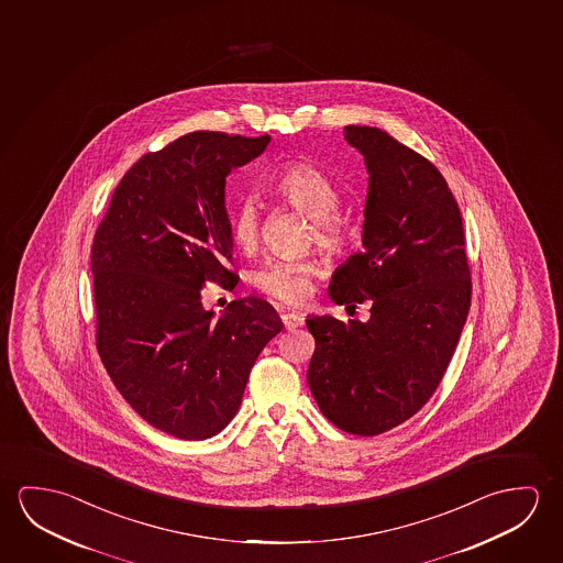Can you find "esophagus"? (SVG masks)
I'll return each mask as SVG.
<instances>
[{
    "label": "esophagus",
    "mask_w": 563,
    "mask_h": 563,
    "mask_svg": "<svg viewBox=\"0 0 563 563\" xmlns=\"http://www.w3.org/2000/svg\"><path fill=\"white\" fill-rule=\"evenodd\" d=\"M282 321L286 324L287 331H295V329H299L303 324L305 319L303 314H299V312H284Z\"/></svg>",
    "instance_id": "1"
}]
</instances>
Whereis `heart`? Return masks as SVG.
I'll return each instance as SVG.
<instances>
[{
  "mask_svg": "<svg viewBox=\"0 0 563 563\" xmlns=\"http://www.w3.org/2000/svg\"><path fill=\"white\" fill-rule=\"evenodd\" d=\"M274 191L287 206L311 217V241L329 252L346 249L350 227L336 211L340 191L324 172L295 162L277 174ZM231 239L242 251L256 249L262 232V213L254 197H242L229 214ZM319 264L311 258H269L254 272V286L284 303H301L311 294V279Z\"/></svg>",
  "mask_w": 563,
  "mask_h": 563,
  "instance_id": "b5f03b06",
  "label": "heart"
}]
</instances>
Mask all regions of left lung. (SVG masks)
<instances>
[{
    "label": "left lung",
    "instance_id": "obj_1",
    "mask_svg": "<svg viewBox=\"0 0 563 563\" xmlns=\"http://www.w3.org/2000/svg\"><path fill=\"white\" fill-rule=\"evenodd\" d=\"M344 139L369 174L364 251L334 272L329 295L372 309L366 322L307 319V382L334 427L375 437L437 391L472 305V276L462 213L437 166L375 126H344Z\"/></svg>",
    "mask_w": 563,
    "mask_h": 563
}]
</instances>
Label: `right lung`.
Wrapping results in <instances>:
<instances>
[{
	"label": "right lung",
	"instance_id": "1",
	"mask_svg": "<svg viewBox=\"0 0 563 563\" xmlns=\"http://www.w3.org/2000/svg\"><path fill=\"white\" fill-rule=\"evenodd\" d=\"M269 134L196 131L148 152L111 196L91 246L96 346L125 401L181 440L219 434L239 411L260 352L284 329L258 297L214 321L207 282L236 286L224 184Z\"/></svg>",
	"mask_w": 563,
	"mask_h": 563
}]
</instances>
